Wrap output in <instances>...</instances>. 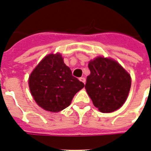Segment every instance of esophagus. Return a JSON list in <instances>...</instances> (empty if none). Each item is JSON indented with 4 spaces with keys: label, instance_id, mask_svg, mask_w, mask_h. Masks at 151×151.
<instances>
[{
    "label": "esophagus",
    "instance_id": "obj_1",
    "mask_svg": "<svg viewBox=\"0 0 151 151\" xmlns=\"http://www.w3.org/2000/svg\"><path fill=\"white\" fill-rule=\"evenodd\" d=\"M80 81H81V82H83V83H85V82H86V79L84 78H80Z\"/></svg>",
    "mask_w": 151,
    "mask_h": 151
}]
</instances>
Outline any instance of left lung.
Segmentation results:
<instances>
[{"mask_svg": "<svg viewBox=\"0 0 151 151\" xmlns=\"http://www.w3.org/2000/svg\"><path fill=\"white\" fill-rule=\"evenodd\" d=\"M91 73L85 88L93 104L101 112L111 113L124 104L131 85L129 73L116 61L97 58L90 61Z\"/></svg>", "mask_w": 151, "mask_h": 151, "instance_id": "1", "label": "left lung"}]
</instances>
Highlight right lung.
Listing matches in <instances>:
<instances>
[{"label":"right lung","mask_w":151,"mask_h":151,"mask_svg":"<svg viewBox=\"0 0 151 151\" xmlns=\"http://www.w3.org/2000/svg\"><path fill=\"white\" fill-rule=\"evenodd\" d=\"M83 87V83L72 75L59 54L45 57L29 78V87L35 101L50 112L68 107L73 96Z\"/></svg>","instance_id":"right-lung-1"}]
</instances>
